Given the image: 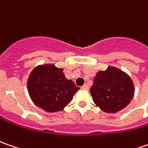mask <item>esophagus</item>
Here are the masks:
<instances>
[{
  "mask_svg": "<svg viewBox=\"0 0 148 148\" xmlns=\"http://www.w3.org/2000/svg\"><path fill=\"white\" fill-rule=\"evenodd\" d=\"M81 88L82 89H85V90H88V88H89V87H88V84H84V85H83L82 87H81Z\"/></svg>",
  "mask_w": 148,
  "mask_h": 148,
  "instance_id": "esophagus-1",
  "label": "esophagus"
}]
</instances>
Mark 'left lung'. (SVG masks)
<instances>
[{"mask_svg": "<svg viewBox=\"0 0 148 148\" xmlns=\"http://www.w3.org/2000/svg\"><path fill=\"white\" fill-rule=\"evenodd\" d=\"M134 84L127 74L110 66L98 72L90 93L94 103L105 112L116 113L126 107L134 97Z\"/></svg>", "mask_w": 148, "mask_h": 148, "instance_id": "left-lung-1", "label": "left lung"}]
</instances>
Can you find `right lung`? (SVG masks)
I'll return each instance as SVG.
<instances>
[{"instance_id":"obj_1","label":"right lung","mask_w":148,"mask_h":148,"mask_svg":"<svg viewBox=\"0 0 148 148\" xmlns=\"http://www.w3.org/2000/svg\"><path fill=\"white\" fill-rule=\"evenodd\" d=\"M28 89L34 104L55 112L64 109L79 88L65 78L63 69L46 64L33 69L28 78Z\"/></svg>"}]
</instances>
